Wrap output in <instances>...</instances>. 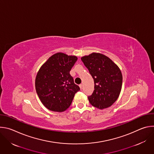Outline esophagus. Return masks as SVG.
I'll return each instance as SVG.
<instances>
[{
	"mask_svg": "<svg viewBox=\"0 0 154 154\" xmlns=\"http://www.w3.org/2000/svg\"><path fill=\"white\" fill-rule=\"evenodd\" d=\"M79 87H80V90H82V87H83V85H82V84H80V85H79Z\"/></svg>",
	"mask_w": 154,
	"mask_h": 154,
	"instance_id": "1",
	"label": "esophagus"
}]
</instances>
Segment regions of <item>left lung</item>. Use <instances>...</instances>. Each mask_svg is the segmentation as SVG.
Wrapping results in <instances>:
<instances>
[{"label":"left lung","mask_w":154,"mask_h":154,"mask_svg":"<svg viewBox=\"0 0 154 154\" xmlns=\"http://www.w3.org/2000/svg\"><path fill=\"white\" fill-rule=\"evenodd\" d=\"M94 82V90L88 96L90 103L102 109L111 106L120 94L122 75L119 68L106 55L93 52L81 58Z\"/></svg>","instance_id":"1"}]
</instances>
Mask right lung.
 I'll use <instances>...</instances> for the list:
<instances>
[{
  "label": "right lung",
  "instance_id": "add662e5",
  "mask_svg": "<svg viewBox=\"0 0 154 154\" xmlns=\"http://www.w3.org/2000/svg\"><path fill=\"white\" fill-rule=\"evenodd\" d=\"M77 60L76 56L58 52L49 57L39 69L35 79L36 91L42 103L49 110L65 111L80 90L69 74Z\"/></svg>",
  "mask_w": 154,
  "mask_h": 154
}]
</instances>
